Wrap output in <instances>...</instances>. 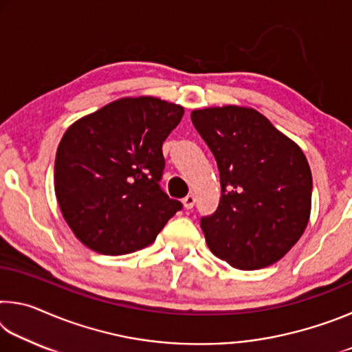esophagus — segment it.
Returning a JSON list of instances; mask_svg holds the SVG:
<instances>
[{
  "label": "esophagus",
  "instance_id": "1",
  "mask_svg": "<svg viewBox=\"0 0 352 352\" xmlns=\"http://www.w3.org/2000/svg\"><path fill=\"white\" fill-rule=\"evenodd\" d=\"M194 204H195V197H194V194H188L186 197L183 199V206H184V210H190V208L194 206Z\"/></svg>",
  "mask_w": 352,
  "mask_h": 352
}]
</instances>
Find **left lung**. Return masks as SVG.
<instances>
[{"mask_svg": "<svg viewBox=\"0 0 352 352\" xmlns=\"http://www.w3.org/2000/svg\"><path fill=\"white\" fill-rule=\"evenodd\" d=\"M220 174L217 211L200 220L211 252L239 270L275 264L311 217L312 174L301 147L250 107L192 110Z\"/></svg>", "mask_w": 352, "mask_h": 352, "instance_id": "obj_1", "label": "left lung"}]
</instances>
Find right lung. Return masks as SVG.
I'll list each match as a JSON object with an SVG mask.
<instances>
[{
    "label": "right lung",
    "mask_w": 352,
    "mask_h": 352,
    "mask_svg": "<svg viewBox=\"0 0 352 352\" xmlns=\"http://www.w3.org/2000/svg\"><path fill=\"white\" fill-rule=\"evenodd\" d=\"M183 113L182 105L153 96L121 98L68 127L57 147L54 189L83 245L100 254L133 253L182 210L158 182L163 142Z\"/></svg>",
    "instance_id": "obj_1"
}]
</instances>
